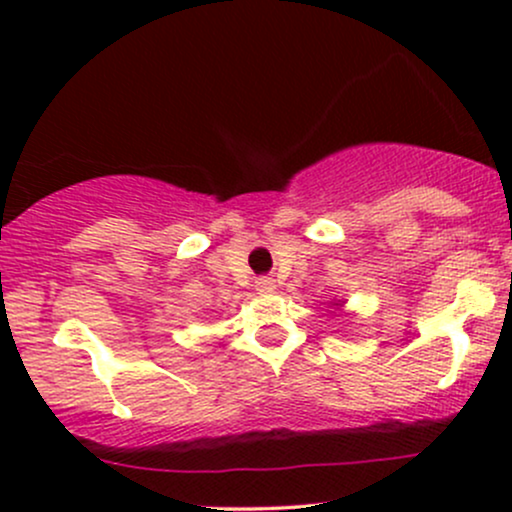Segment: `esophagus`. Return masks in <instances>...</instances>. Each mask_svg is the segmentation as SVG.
<instances>
[{
  "instance_id": "1",
  "label": "esophagus",
  "mask_w": 512,
  "mask_h": 512,
  "mask_svg": "<svg viewBox=\"0 0 512 512\" xmlns=\"http://www.w3.org/2000/svg\"><path fill=\"white\" fill-rule=\"evenodd\" d=\"M255 286H257V291H262V293H272L276 289L272 276H262V279L255 281Z\"/></svg>"
}]
</instances>
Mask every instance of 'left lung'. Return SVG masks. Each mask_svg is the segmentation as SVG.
<instances>
[{
    "label": "left lung",
    "instance_id": "left-lung-1",
    "mask_svg": "<svg viewBox=\"0 0 512 512\" xmlns=\"http://www.w3.org/2000/svg\"><path fill=\"white\" fill-rule=\"evenodd\" d=\"M337 305H342V303H337Z\"/></svg>",
    "mask_w": 512,
    "mask_h": 512
}]
</instances>
